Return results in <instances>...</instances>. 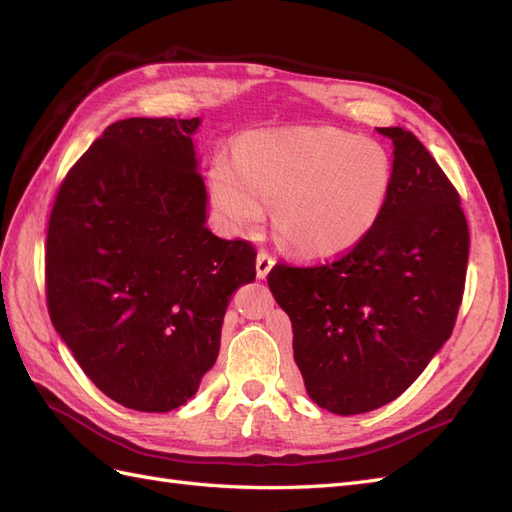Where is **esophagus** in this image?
Returning a JSON list of instances; mask_svg holds the SVG:
<instances>
[{
    "instance_id": "1",
    "label": "esophagus",
    "mask_w": 512,
    "mask_h": 512,
    "mask_svg": "<svg viewBox=\"0 0 512 512\" xmlns=\"http://www.w3.org/2000/svg\"><path fill=\"white\" fill-rule=\"evenodd\" d=\"M273 265H275V256H271L265 250H260L258 258H256V273H258L260 280H265V277L269 275V271L273 269Z\"/></svg>"
}]
</instances>
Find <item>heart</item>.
Segmentation results:
<instances>
[{"instance_id":"1","label":"heart","mask_w":512,"mask_h":512,"mask_svg":"<svg viewBox=\"0 0 512 512\" xmlns=\"http://www.w3.org/2000/svg\"><path fill=\"white\" fill-rule=\"evenodd\" d=\"M393 181L389 151L339 128L247 132L235 160L211 164L213 203L232 226L262 218L273 203L280 239L307 256L354 245L376 224Z\"/></svg>"}]
</instances>
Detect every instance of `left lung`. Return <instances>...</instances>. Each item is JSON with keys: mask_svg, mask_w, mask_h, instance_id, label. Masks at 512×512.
<instances>
[{"mask_svg": "<svg viewBox=\"0 0 512 512\" xmlns=\"http://www.w3.org/2000/svg\"><path fill=\"white\" fill-rule=\"evenodd\" d=\"M393 141V181L376 224L318 265L277 262L273 297L292 322L307 395L339 416L389 404L453 333L466 288L470 230L455 185L418 138Z\"/></svg>", "mask_w": 512, "mask_h": 512, "instance_id": "left-lung-1", "label": "left lung"}]
</instances>
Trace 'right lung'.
<instances>
[{"mask_svg":"<svg viewBox=\"0 0 512 512\" xmlns=\"http://www.w3.org/2000/svg\"><path fill=\"white\" fill-rule=\"evenodd\" d=\"M198 117L111 123L59 185L46 230L53 327L98 389L138 412L183 406L220 352L256 250L205 226Z\"/></svg>","mask_w":512,"mask_h":512,"instance_id":"obj_1","label":"right lung"}]
</instances>
